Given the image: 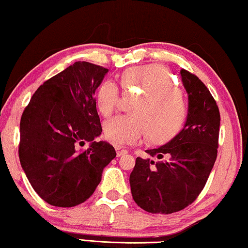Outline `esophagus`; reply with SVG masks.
Instances as JSON below:
<instances>
[{
	"instance_id": "34e87169",
	"label": "esophagus",
	"mask_w": 248,
	"mask_h": 248,
	"mask_svg": "<svg viewBox=\"0 0 248 248\" xmlns=\"http://www.w3.org/2000/svg\"><path fill=\"white\" fill-rule=\"evenodd\" d=\"M116 151H117V156L118 157H121V156H124V155L128 154V150L124 149V148H123V147L116 146Z\"/></svg>"
}]
</instances>
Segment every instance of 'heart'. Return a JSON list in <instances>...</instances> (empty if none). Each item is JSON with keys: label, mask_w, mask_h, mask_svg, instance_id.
Masks as SVG:
<instances>
[{"label": "heart", "mask_w": 248, "mask_h": 248, "mask_svg": "<svg viewBox=\"0 0 248 248\" xmlns=\"http://www.w3.org/2000/svg\"><path fill=\"white\" fill-rule=\"evenodd\" d=\"M129 93L140 95L132 113L119 116L103 124L105 138L118 147L141 142L148 136L153 143H165L178 135L186 121L188 108L180 89L167 69L159 64L130 68L120 78ZM120 101V91L112 81H105L95 95L97 108L110 117Z\"/></svg>", "instance_id": "obj_1"}]
</instances>
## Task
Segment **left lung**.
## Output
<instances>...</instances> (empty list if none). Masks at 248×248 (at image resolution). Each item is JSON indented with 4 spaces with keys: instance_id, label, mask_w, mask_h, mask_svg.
<instances>
[{
    "instance_id": "8db88e82",
    "label": "left lung",
    "mask_w": 248,
    "mask_h": 248,
    "mask_svg": "<svg viewBox=\"0 0 248 248\" xmlns=\"http://www.w3.org/2000/svg\"><path fill=\"white\" fill-rule=\"evenodd\" d=\"M180 75L188 93L186 124L166 145L146 150V159L137 158L129 178L136 204L151 214L167 215L194 202L217 157L218 106L198 77L185 69Z\"/></svg>"
}]
</instances>
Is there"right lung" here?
I'll list each match as a JSON object with an SVG mask.
<instances>
[{"label": "right lung", "instance_id": "right-lung-1", "mask_svg": "<svg viewBox=\"0 0 248 248\" xmlns=\"http://www.w3.org/2000/svg\"><path fill=\"white\" fill-rule=\"evenodd\" d=\"M108 69L78 61L46 80L32 95L20 123L18 157L33 189L47 204L73 207L86 202L116 157L107 141L94 92ZM86 141L88 150L77 151Z\"/></svg>", "mask_w": 248, "mask_h": 248}]
</instances>
